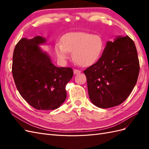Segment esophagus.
Masks as SVG:
<instances>
[{
  "label": "esophagus",
  "mask_w": 149,
  "mask_h": 149,
  "mask_svg": "<svg viewBox=\"0 0 149 149\" xmlns=\"http://www.w3.org/2000/svg\"><path fill=\"white\" fill-rule=\"evenodd\" d=\"M73 72H74V74H76L80 73H81V71L79 70H77V69H74V70H73Z\"/></svg>",
  "instance_id": "34e87169"
}]
</instances>
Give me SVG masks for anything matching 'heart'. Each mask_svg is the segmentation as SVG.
<instances>
[{"mask_svg": "<svg viewBox=\"0 0 149 149\" xmlns=\"http://www.w3.org/2000/svg\"><path fill=\"white\" fill-rule=\"evenodd\" d=\"M61 44L57 43L55 50L58 60L65 61L72 52L73 60L81 66H87L95 63L100 57L103 42L100 36L85 32H71L61 38Z\"/></svg>", "mask_w": 149, "mask_h": 149, "instance_id": "1", "label": "heart"}]
</instances>
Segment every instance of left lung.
<instances>
[{
	"mask_svg": "<svg viewBox=\"0 0 149 149\" xmlns=\"http://www.w3.org/2000/svg\"><path fill=\"white\" fill-rule=\"evenodd\" d=\"M139 70L136 47L129 36L107 42L100 59L83 71L90 100L102 109L120 104L131 93Z\"/></svg>",
	"mask_w": 149,
	"mask_h": 149,
	"instance_id": "8db88e82",
	"label": "left lung"
}]
</instances>
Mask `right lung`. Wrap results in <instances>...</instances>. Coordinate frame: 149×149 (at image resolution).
I'll list each match as a JSON object with an SVG mask.
<instances>
[{"mask_svg":"<svg viewBox=\"0 0 149 149\" xmlns=\"http://www.w3.org/2000/svg\"><path fill=\"white\" fill-rule=\"evenodd\" d=\"M46 39L22 38L13 54L12 73L21 96L38 110H53L66 100V85L73 76L70 67L55 66L39 45Z\"/></svg>","mask_w":149,"mask_h":149,"instance_id":"right-lung-1","label":"right lung"}]
</instances>
